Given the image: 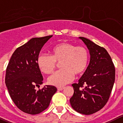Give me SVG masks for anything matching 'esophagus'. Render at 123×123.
<instances>
[{"mask_svg":"<svg viewBox=\"0 0 123 123\" xmlns=\"http://www.w3.org/2000/svg\"><path fill=\"white\" fill-rule=\"evenodd\" d=\"M64 88H65L64 87H57V89H58V91H62Z\"/></svg>","mask_w":123,"mask_h":123,"instance_id":"obj_1","label":"esophagus"}]
</instances>
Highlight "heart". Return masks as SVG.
Here are the masks:
<instances>
[{"label":"heart","instance_id":"1","mask_svg":"<svg viewBox=\"0 0 123 123\" xmlns=\"http://www.w3.org/2000/svg\"><path fill=\"white\" fill-rule=\"evenodd\" d=\"M51 56L40 54L37 59L40 71L51 74L60 63L62 69L49 78L48 82L56 86H63L72 80L74 74L81 75L87 68L89 52L86 48L77 46L70 42H62L51 48Z\"/></svg>","mask_w":123,"mask_h":123}]
</instances>
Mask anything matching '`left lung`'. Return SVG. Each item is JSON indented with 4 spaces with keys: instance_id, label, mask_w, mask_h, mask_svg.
<instances>
[{
    "instance_id": "left-lung-1",
    "label": "left lung",
    "mask_w": 123,
    "mask_h": 123,
    "mask_svg": "<svg viewBox=\"0 0 123 123\" xmlns=\"http://www.w3.org/2000/svg\"><path fill=\"white\" fill-rule=\"evenodd\" d=\"M89 51L88 67L78 83L72 84L74 95L70 99L72 108L84 115L98 112L110 97L115 78V68L104 48L87 38L80 37Z\"/></svg>"
}]
</instances>
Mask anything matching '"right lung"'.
Masks as SVG:
<instances>
[{"label":"right lung","mask_w":123,"mask_h":123,"mask_svg":"<svg viewBox=\"0 0 123 123\" xmlns=\"http://www.w3.org/2000/svg\"><path fill=\"white\" fill-rule=\"evenodd\" d=\"M52 37L31 38L15 50L7 66L5 84L8 92L16 106L25 113L36 115L45 111L57 91L55 86L49 85L38 91L36 89L43 80L37 66V57Z\"/></svg>","instance_id":"right-lung-1"}]
</instances>
